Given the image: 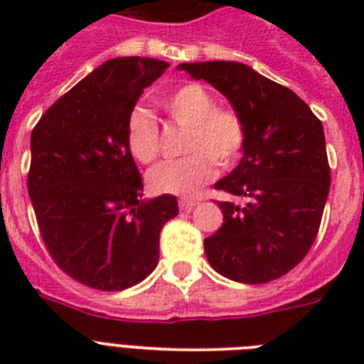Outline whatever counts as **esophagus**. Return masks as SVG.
Returning <instances> with one entry per match:
<instances>
[{
  "instance_id": "esophagus-1",
  "label": "esophagus",
  "mask_w": 364,
  "mask_h": 364,
  "mask_svg": "<svg viewBox=\"0 0 364 364\" xmlns=\"http://www.w3.org/2000/svg\"><path fill=\"white\" fill-rule=\"evenodd\" d=\"M196 204H198L196 200H181V202H179V208H181L183 211H191Z\"/></svg>"
}]
</instances>
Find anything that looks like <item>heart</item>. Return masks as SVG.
Wrapping results in <instances>:
<instances>
[{"label": "heart", "mask_w": 364, "mask_h": 364, "mask_svg": "<svg viewBox=\"0 0 364 364\" xmlns=\"http://www.w3.org/2000/svg\"><path fill=\"white\" fill-rule=\"evenodd\" d=\"M160 105L177 124L187 126L179 160L162 162L149 171L154 193L193 196L215 177V164L230 168L240 160L247 139L245 122L238 111L217 107L215 98L202 85L188 82L164 94ZM126 145L137 162L151 164L160 151L159 124L143 107L126 119Z\"/></svg>", "instance_id": "b5f03b06"}]
</instances>
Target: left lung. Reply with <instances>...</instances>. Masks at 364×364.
<instances>
[{
	"label": "left lung",
	"instance_id": "obj_1",
	"mask_svg": "<svg viewBox=\"0 0 364 364\" xmlns=\"http://www.w3.org/2000/svg\"><path fill=\"white\" fill-rule=\"evenodd\" d=\"M227 96L245 122L240 164L215 183L243 204L219 202L223 225L204 240L221 276L268 283L285 276L316 242L331 187L325 132L304 100L240 62L181 64Z\"/></svg>",
	"mask_w": 364,
	"mask_h": 364
}]
</instances>
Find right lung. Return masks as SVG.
<instances>
[{"label": "right lung", "mask_w": 364, "mask_h": 364, "mask_svg": "<svg viewBox=\"0 0 364 364\" xmlns=\"http://www.w3.org/2000/svg\"><path fill=\"white\" fill-rule=\"evenodd\" d=\"M154 58L107 60L48 107L31 132L28 193L53 260L98 291L136 285L159 264L160 230L176 196L141 200L126 119L168 68Z\"/></svg>", "instance_id": "1"}]
</instances>
